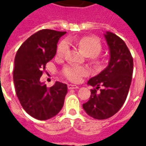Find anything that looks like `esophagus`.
I'll list each match as a JSON object with an SVG mask.
<instances>
[{"mask_svg": "<svg viewBox=\"0 0 146 146\" xmlns=\"http://www.w3.org/2000/svg\"><path fill=\"white\" fill-rule=\"evenodd\" d=\"M78 88H79V87L76 85H73V84H68V89H70V90H71V89H77Z\"/></svg>", "mask_w": 146, "mask_h": 146, "instance_id": "esophagus-1", "label": "esophagus"}]
</instances>
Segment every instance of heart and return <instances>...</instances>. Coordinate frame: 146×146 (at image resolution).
<instances>
[{
  "mask_svg": "<svg viewBox=\"0 0 146 146\" xmlns=\"http://www.w3.org/2000/svg\"><path fill=\"white\" fill-rule=\"evenodd\" d=\"M76 42L80 48H81L84 54L90 57L97 56L102 50V45L98 39L91 37V36H84L78 40H74L70 38L68 40H64L59 43L57 48V54L58 56H63L66 53L69 49V42ZM88 73V71L86 68L70 65L66 66L63 69L64 76L71 81L77 82L81 77L85 76Z\"/></svg>",
  "mask_w": 146,
  "mask_h": 146,
  "instance_id": "obj_1",
  "label": "heart"
}]
</instances>
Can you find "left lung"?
<instances>
[{"instance_id":"left-lung-1","label":"left lung","mask_w":146,"mask_h":146,"mask_svg":"<svg viewBox=\"0 0 146 146\" xmlns=\"http://www.w3.org/2000/svg\"><path fill=\"white\" fill-rule=\"evenodd\" d=\"M104 36L110 49L107 67L89 80L91 97L83 108L88 115L97 119H108L116 114L125 102L133 73V58L128 48L119 36L106 32ZM100 85L104 87L97 92Z\"/></svg>"}]
</instances>
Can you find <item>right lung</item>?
Returning a JSON list of instances; mask_svg holds the SVG:
<instances>
[{
    "label": "right lung",
    "mask_w": 146,
    "mask_h": 146,
    "mask_svg": "<svg viewBox=\"0 0 146 146\" xmlns=\"http://www.w3.org/2000/svg\"><path fill=\"white\" fill-rule=\"evenodd\" d=\"M64 34L66 32L40 30L27 39L15 54L13 80L16 95L25 111L39 120L52 118L63 106L66 84L56 81L48 88L40 79Z\"/></svg>",
    "instance_id": "add662e5"
}]
</instances>
